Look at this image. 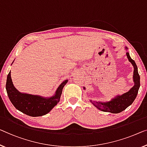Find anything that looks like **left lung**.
<instances>
[{"instance_id": "1", "label": "left lung", "mask_w": 147, "mask_h": 147, "mask_svg": "<svg viewBox=\"0 0 147 147\" xmlns=\"http://www.w3.org/2000/svg\"><path fill=\"white\" fill-rule=\"evenodd\" d=\"M126 55L127 56L129 61H130L131 64L133 65V67H134L133 81L135 82V85L133 88H131L130 90L127 92L125 93L121 96H117V97L113 98L109 102L102 103L92 102L90 100V102L92 103L94 106H96L100 110L113 113H120L131 105L137 97L138 91H139L140 87V76L138 73L137 67L135 61L131 58L128 52H127Z\"/></svg>"}]
</instances>
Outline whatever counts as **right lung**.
Masks as SVG:
<instances>
[{"mask_svg":"<svg viewBox=\"0 0 147 147\" xmlns=\"http://www.w3.org/2000/svg\"><path fill=\"white\" fill-rule=\"evenodd\" d=\"M67 82L66 80L61 83L54 96L45 98L18 91L13 85L10 72L7 76L6 89L10 102L18 110L32 117H38L47 114L58 104L63 87Z\"/></svg>","mask_w":147,"mask_h":147,"instance_id":"obj_1","label":"right lung"}]
</instances>
